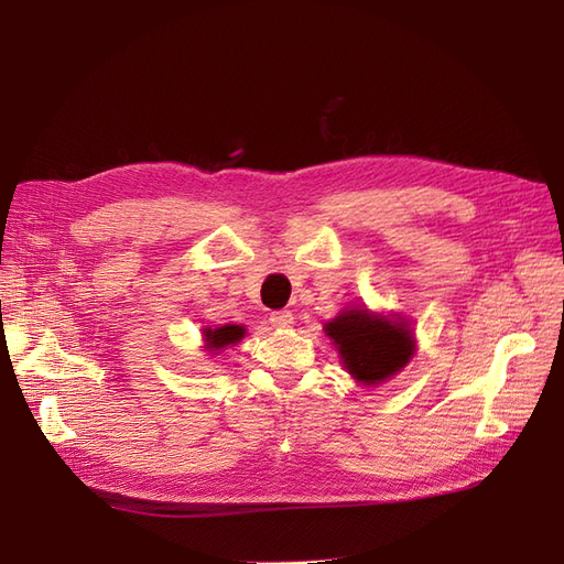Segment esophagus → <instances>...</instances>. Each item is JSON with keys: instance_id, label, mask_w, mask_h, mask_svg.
<instances>
[{"instance_id": "1", "label": "esophagus", "mask_w": 564, "mask_h": 564, "mask_svg": "<svg viewBox=\"0 0 564 564\" xmlns=\"http://www.w3.org/2000/svg\"><path fill=\"white\" fill-rule=\"evenodd\" d=\"M270 322H272V327H276V329H290L294 324V317H292L290 311H274L270 315Z\"/></svg>"}]
</instances>
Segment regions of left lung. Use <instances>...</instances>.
I'll return each mask as SVG.
<instances>
[{
  "instance_id": "1",
  "label": "left lung",
  "mask_w": 564,
  "mask_h": 564,
  "mask_svg": "<svg viewBox=\"0 0 564 564\" xmlns=\"http://www.w3.org/2000/svg\"><path fill=\"white\" fill-rule=\"evenodd\" d=\"M324 332L336 343L347 372L366 387L402 370L413 354V336L404 322L375 317L364 308L345 311Z\"/></svg>"
}]
</instances>
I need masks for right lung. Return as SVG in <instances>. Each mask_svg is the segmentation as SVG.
<instances>
[{"label":"right lung","mask_w":564,"mask_h":564,"mask_svg":"<svg viewBox=\"0 0 564 564\" xmlns=\"http://www.w3.org/2000/svg\"><path fill=\"white\" fill-rule=\"evenodd\" d=\"M242 336H245V327H240V324H226V327H219V329H205L207 349L213 351L237 343Z\"/></svg>","instance_id":"add662e5"}]
</instances>
